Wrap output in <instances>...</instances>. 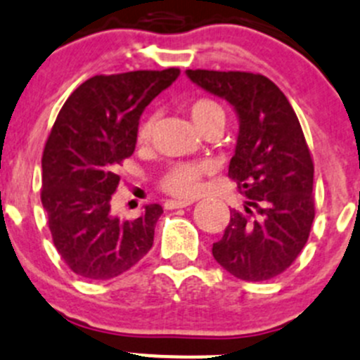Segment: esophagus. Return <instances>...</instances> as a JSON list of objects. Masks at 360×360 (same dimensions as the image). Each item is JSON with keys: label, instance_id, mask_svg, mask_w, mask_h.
I'll return each mask as SVG.
<instances>
[{"label": "esophagus", "instance_id": "esophagus-1", "mask_svg": "<svg viewBox=\"0 0 360 360\" xmlns=\"http://www.w3.org/2000/svg\"><path fill=\"white\" fill-rule=\"evenodd\" d=\"M190 200H167V202H165V210H177V207H186V206H190Z\"/></svg>", "mask_w": 360, "mask_h": 360}]
</instances>
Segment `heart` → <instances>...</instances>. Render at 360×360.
<instances>
[{
  "label": "heart",
  "instance_id": "1",
  "mask_svg": "<svg viewBox=\"0 0 360 360\" xmlns=\"http://www.w3.org/2000/svg\"><path fill=\"white\" fill-rule=\"evenodd\" d=\"M188 112H190L191 120H193V124H195L200 133L210 129V127L224 129V126H226V112L217 101L197 99L190 104ZM150 131H153V120L146 119L140 124L139 134H136L140 142L149 140ZM207 170H210L207 163H176L161 176L160 186L161 190L170 193V195L190 199V197L197 195V191L200 188V177Z\"/></svg>",
  "mask_w": 360,
  "mask_h": 360
}]
</instances>
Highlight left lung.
Listing matches in <instances>:
<instances>
[{
	"mask_svg": "<svg viewBox=\"0 0 360 360\" xmlns=\"http://www.w3.org/2000/svg\"><path fill=\"white\" fill-rule=\"evenodd\" d=\"M186 76L226 99L238 117L229 177L247 200L245 211L231 210L213 257L241 281H270L297 259L314 220V165L297 113L261 74L188 69Z\"/></svg>",
	"mask_w": 360,
	"mask_h": 360,
	"instance_id": "8db88e82",
	"label": "left lung"
}]
</instances>
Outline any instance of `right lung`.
Masks as SVG:
<instances>
[{"instance_id": "1", "label": "right lung", "mask_w": 360, "mask_h": 360, "mask_svg": "<svg viewBox=\"0 0 360 360\" xmlns=\"http://www.w3.org/2000/svg\"><path fill=\"white\" fill-rule=\"evenodd\" d=\"M179 69L94 76L60 110L42 156V206L53 243L79 277L108 281L139 263L163 213L149 204L134 220L112 214L117 167L136 147L140 115Z\"/></svg>"}]
</instances>
